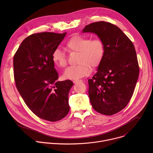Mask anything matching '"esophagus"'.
<instances>
[{
	"mask_svg": "<svg viewBox=\"0 0 153 153\" xmlns=\"http://www.w3.org/2000/svg\"><path fill=\"white\" fill-rule=\"evenodd\" d=\"M82 80H73V83H77L79 82H82Z\"/></svg>",
	"mask_w": 153,
	"mask_h": 153,
	"instance_id": "obj_1",
	"label": "esophagus"
}]
</instances>
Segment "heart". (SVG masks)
<instances>
[{"mask_svg":"<svg viewBox=\"0 0 153 153\" xmlns=\"http://www.w3.org/2000/svg\"><path fill=\"white\" fill-rule=\"evenodd\" d=\"M70 53H78L77 63L76 67L67 68L63 73L66 79L77 80L88 76L92 68L99 66L103 58L105 47L103 41L100 38L91 39L83 36H74L70 38L65 46ZM52 60L57 67L63 68L67 67V60L65 54L59 49L54 50L51 56Z\"/></svg>","mask_w":153,"mask_h":153,"instance_id":"b5f03b06","label":"heart"}]
</instances>
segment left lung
<instances>
[{
  "label": "left lung",
  "mask_w": 153,
  "mask_h": 153,
  "mask_svg": "<svg viewBox=\"0 0 153 153\" xmlns=\"http://www.w3.org/2000/svg\"><path fill=\"white\" fill-rule=\"evenodd\" d=\"M83 32L96 34L105 47L97 72L88 80L91 105L100 114L113 115L128 105L139 77L134 46L118 27L107 22L90 24L85 26Z\"/></svg>",
  "instance_id": "obj_1"
}]
</instances>
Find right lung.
<instances>
[{
  "instance_id": "obj_1",
  "label": "right lung",
  "mask_w": 153,
  "mask_h": 153,
  "mask_svg": "<svg viewBox=\"0 0 153 153\" xmlns=\"http://www.w3.org/2000/svg\"><path fill=\"white\" fill-rule=\"evenodd\" d=\"M67 33L43 32L25 38L13 59L16 88L30 110L50 122L61 120L70 111L68 94L73 83L57 82L51 56Z\"/></svg>"
}]
</instances>
